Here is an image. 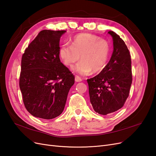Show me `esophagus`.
<instances>
[{"label":"esophagus","instance_id":"obj_1","mask_svg":"<svg viewBox=\"0 0 156 156\" xmlns=\"http://www.w3.org/2000/svg\"><path fill=\"white\" fill-rule=\"evenodd\" d=\"M75 81H76V82H77V83L81 82L82 81V79L79 76H77V75H76V76H75Z\"/></svg>","mask_w":156,"mask_h":156}]
</instances>
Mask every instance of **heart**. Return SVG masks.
<instances>
[{
    "mask_svg": "<svg viewBox=\"0 0 156 156\" xmlns=\"http://www.w3.org/2000/svg\"><path fill=\"white\" fill-rule=\"evenodd\" d=\"M72 45L64 44L59 49V56L65 65L74 68L77 73L87 75L100 72L105 68L109 58L111 46L108 42L98 36L84 33L74 36Z\"/></svg>",
    "mask_w": 156,
    "mask_h": 156,
    "instance_id": "b5f03b06",
    "label": "heart"
}]
</instances>
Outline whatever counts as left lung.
<instances>
[{
  "instance_id": "obj_1",
  "label": "left lung",
  "mask_w": 156,
  "mask_h": 156,
  "mask_svg": "<svg viewBox=\"0 0 156 156\" xmlns=\"http://www.w3.org/2000/svg\"><path fill=\"white\" fill-rule=\"evenodd\" d=\"M113 41V51L105 68L96 76L87 79L90 100L100 115L114 112L123 107L132 83L131 60L124 40L108 31Z\"/></svg>"
}]
</instances>
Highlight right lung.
Instances as JSON below:
<instances>
[{"label":"right lung","mask_w":156,"mask_h":156,"mask_svg":"<svg viewBox=\"0 0 156 156\" xmlns=\"http://www.w3.org/2000/svg\"><path fill=\"white\" fill-rule=\"evenodd\" d=\"M66 30H41L23 55L20 87L30 114L50 120L64 109L75 77L59 57L60 39Z\"/></svg>","instance_id":"add662e5"}]
</instances>
